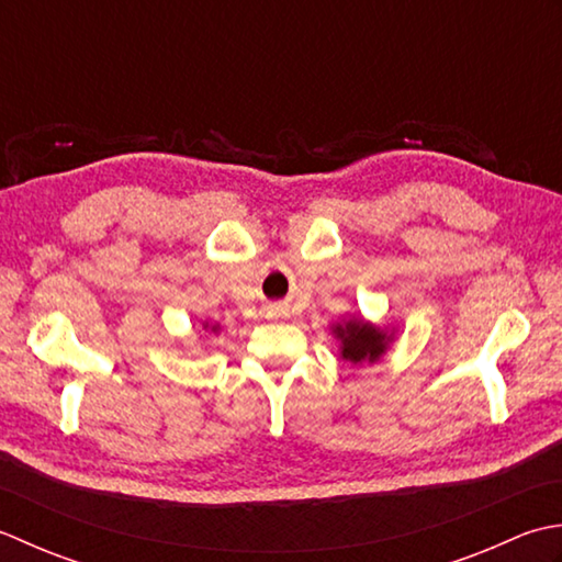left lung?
Listing matches in <instances>:
<instances>
[{"instance_id": "left-lung-1", "label": "left lung", "mask_w": 562, "mask_h": 562, "mask_svg": "<svg viewBox=\"0 0 562 562\" xmlns=\"http://www.w3.org/2000/svg\"><path fill=\"white\" fill-rule=\"evenodd\" d=\"M331 331H335V337L339 339L341 359L351 361L353 366L375 363L393 341V331L387 335L385 329L366 323L361 317H351L347 323H337L331 327Z\"/></svg>"}]
</instances>
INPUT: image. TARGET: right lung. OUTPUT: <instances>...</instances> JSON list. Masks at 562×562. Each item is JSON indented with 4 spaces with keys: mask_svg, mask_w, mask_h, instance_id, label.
Listing matches in <instances>:
<instances>
[{
    "mask_svg": "<svg viewBox=\"0 0 562 562\" xmlns=\"http://www.w3.org/2000/svg\"><path fill=\"white\" fill-rule=\"evenodd\" d=\"M203 329H211V331H217V329H221V325H209V323H205V325H203Z\"/></svg>",
    "mask_w": 562,
    "mask_h": 562,
    "instance_id": "1",
    "label": "right lung"
}]
</instances>
